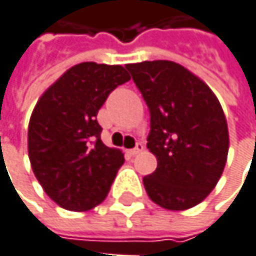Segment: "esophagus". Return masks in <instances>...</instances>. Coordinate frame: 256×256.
Segmentation results:
<instances>
[{
	"label": "esophagus",
	"instance_id": "esophagus-1",
	"mask_svg": "<svg viewBox=\"0 0 256 256\" xmlns=\"http://www.w3.org/2000/svg\"><path fill=\"white\" fill-rule=\"evenodd\" d=\"M144 148H145V146H144L142 144H138L133 150H128V155H136V154H139L140 151H144Z\"/></svg>",
	"mask_w": 256,
	"mask_h": 256
}]
</instances>
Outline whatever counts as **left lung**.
I'll return each mask as SVG.
<instances>
[{
  "label": "left lung",
  "mask_w": 256,
  "mask_h": 256,
  "mask_svg": "<svg viewBox=\"0 0 256 256\" xmlns=\"http://www.w3.org/2000/svg\"><path fill=\"white\" fill-rule=\"evenodd\" d=\"M151 112L146 148L156 170L144 177L148 196L170 211H184L211 194L224 172L228 128L211 88L168 60L126 66Z\"/></svg>",
  "instance_id": "8db88e82"
}]
</instances>
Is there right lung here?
<instances>
[{"label": "right lung", "mask_w": 256, "mask_h": 256, "mask_svg": "<svg viewBox=\"0 0 256 256\" xmlns=\"http://www.w3.org/2000/svg\"><path fill=\"white\" fill-rule=\"evenodd\" d=\"M130 80L123 66L94 61L70 67L38 100L28 130V152L44 192L68 211L104 200L124 154L101 140L96 114L111 90Z\"/></svg>", "instance_id": "obj_1"}]
</instances>
